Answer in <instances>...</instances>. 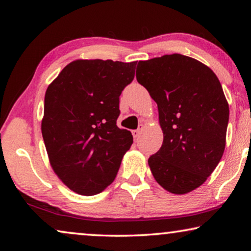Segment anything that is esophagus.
Wrapping results in <instances>:
<instances>
[{
  "instance_id": "obj_1",
  "label": "esophagus",
  "mask_w": 251,
  "mask_h": 251,
  "mask_svg": "<svg viewBox=\"0 0 251 251\" xmlns=\"http://www.w3.org/2000/svg\"><path fill=\"white\" fill-rule=\"evenodd\" d=\"M144 127H145V126H144L143 124H141V125H139V127H138L137 129H135V130L131 131V134H133V136H134V138H135V139H136V138H138L139 136H141L142 131L144 130Z\"/></svg>"
}]
</instances>
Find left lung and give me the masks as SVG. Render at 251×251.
Returning a JSON list of instances; mask_svg holds the SVG:
<instances>
[{"instance_id": "8db88e82", "label": "left lung", "mask_w": 251, "mask_h": 251, "mask_svg": "<svg viewBox=\"0 0 251 251\" xmlns=\"http://www.w3.org/2000/svg\"><path fill=\"white\" fill-rule=\"evenodd\" d=\"M137 82L158 107L164 134L160 150L148 159L155 180L176 195L198 188L222 159L229 106L209 67L181 54L139 61Z\"/></svg>"}]
</instances>
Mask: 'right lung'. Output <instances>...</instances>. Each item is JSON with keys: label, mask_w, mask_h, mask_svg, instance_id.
I'll return each instance as SVG.
<instances>
[{"label": "right lung", "mask_w": 251, "mask_h": 251, "mask_svg": "<svg viewBox=\"0 0 251 251\" xmlns=\"http://www.w3.org/2000/svg\"><path fill=\"white\" fill-rule=\"evenodd\" d=\"M136 62L76 59L49 85L42 135L54 173L74 193L93 196L112 184L133 144L118 128L120 96Z\"/></svg>", "instance_id": "obj_1"}]
</instances>
